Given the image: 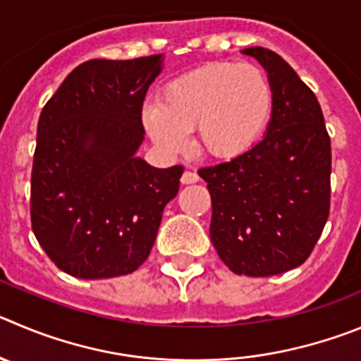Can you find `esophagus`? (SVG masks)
I'll use <instances>...</instances> for the list:
<instances>
[{"instance_id":"34e87169","label":"esophagus","mask_w":361,"mask_h":361,"mask_svg":"<svg viewBox=\"0 0 361 361\" xmlns=\"http://www.w3.org/2000/svg\"><path fill=\"white\" fill-rule=\"evenodd\" d=\"M200 181V176L196 173H192V171H185L181 174V185H190V183H197Z\"/></svg>"}]
</instances>
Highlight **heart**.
I'll use <instances>...</instances> for the list:
<instances>
[{"mask_svg": "<svg viewBox=\"0 0 361 361\" xmlns=\"http://www.w3.org/2000/svg\"><path fill=\"white\" fill-rule=\"evenodd\" d=\"M272 114V89L260 67L214 62L178 74L146 101L140 121L165 154L183 153L188 131L214 160H233L251 149Z\"/></svg>", "mask_w": 361, "mask_h": 361, "instance_id": "b5f03b06", "label": "heart"}]
</instances>
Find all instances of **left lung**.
Listing matches in <instances>:
<instances>
[{"label": "left lung", "mask_w": 361, "mask_h": 361, "mask_svg": "<svg viewBox=\"0 0 361 361\" xmlns=\"http://www.w3.org/2000/svg\"><path fill=\"white\" fill-rule=\"evenodd\" d=\"M242 53L267 71L272 114L264 139L224 164L200 169L212 196L210 238L221 260L245 276L299 267L329 214L331 142L321 104L278 53Z\"/></svg>", "instance_id": "left-lung-1"}]
</instances>
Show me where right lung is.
Returning a JSON list of instances; mask_svg holds the SVG:
<instances>
[{"instance_id":"obj_1","label":"right lung","mask_w":361,"mask_h":361,"mask_svg":"<svg viewBox=\"0 0 361 361\" xmlns=\"http://www.w3.org/2000/svg\"><path fill=\"white\" fill-rule=\"evenodd\" d=\"M164 55L89 60L67 74L37 124L32 230L67 274H130L149 257L181 165L158 169L137 157L144 97Z\"/></svg>"}]
</instances>
